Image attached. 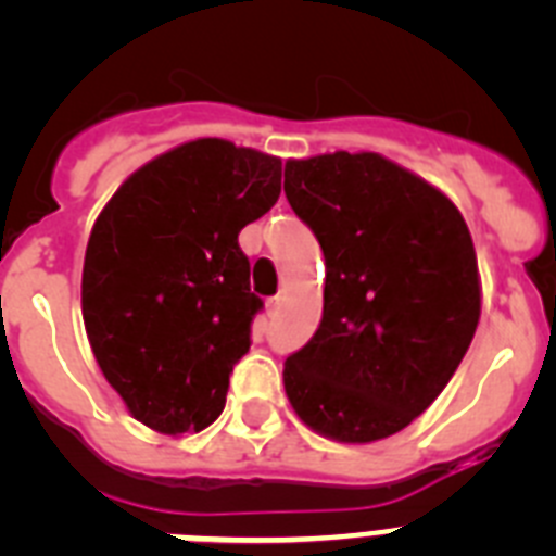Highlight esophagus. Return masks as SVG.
<instances>
[{
    "label": "esophagus",
    "mask_w": 556,
    "mask_h": 556,
    "mask_svg": "<svg viewBox=\"0 0 556 556\" xmlns=\"http://www.w3.org/2000/svg\"><path fill=\"white\" fill-rule=\"evenodd\" d=\"M278 308H281V298H269V301H267L269 317H275V314H278Z\"/></svg>",
    "instance_id": "obj_1"
}]
</instances>
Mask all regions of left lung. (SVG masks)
Returning a JSON list of instances; mask_svg holds the SVG:
<instances>
[{"instance_id": "8db88e82", "label": "left lung", "mask_w": 556, "mask_h": 556, "mask_svg": "<svg viewBox=\"0 0 556 556\" xmlns=\"http://www.w3.org/2000/svg\"><path fill=\"white\" fill-rule=\"evenodd\" d=\"M283 191L326 258L323 320L287 356L294 412L339 443L406 429L479 326V269L456 205L376 152L289 161Z\"/></svg>"}]
</instances>
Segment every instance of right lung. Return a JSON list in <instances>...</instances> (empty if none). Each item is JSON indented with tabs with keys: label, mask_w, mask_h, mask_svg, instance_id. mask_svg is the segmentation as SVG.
I'll list each match as a JSON object with an SVG mask.
<instances>
[{
	"label": "right lung",
	"mask_w": 556,
	"mask_h": 556,
	"mask_svg": "<svg viewBox=\"0 0 556 556\" xmlns=\"http://www.w3.org/2000/svg\"><path fill=\"white\" fill-rule=\"evenodd\" d=\"M281 194V161L223 139L164 152L119 186L83 264V320L97 365L136 420L203 431L264 308L239 230Z\"/></svg>",
	"instance_id": "right-lung-1"
}]
</instances>
